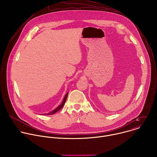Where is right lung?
<instances>
[{
    "mask_svg": "<svg viewBox=\"0 0 157 157\" xmlns=\"http://www.w3.org/2000/svg\"><path fill=\"white\" fill-rule=\"evenodd\" d=\"M68 93H67L66 94V95H65V96H64V99H63V100L62 103H61L59 106H58L55 110H53V111L50 112V113H48V114H47V115H52V114H54L55 113H56V112H58V110H59L63 107V105H64L65 102H66V99H67V97H68Z\"/></svg>",
    "mask_w": 157,
    "mask_h": 157,
    "instance_id": "add662e5",
    "label": "right lung"
}]
</instances>
